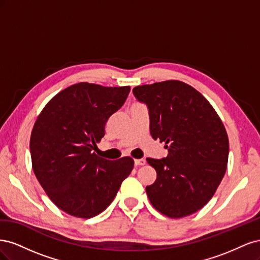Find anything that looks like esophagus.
Returning <instances> with one entry per match:
<instances>
[{
  "mask_svg": "<svg viewBox=\"0 0 260 260\" xmlns=\"http://www.w3.org/2000/svg\"><path fill=\"white\" fill-rule=\"evenodd\" d=\"M145 162H146V160L143 159V158L136 159V160H135V165H136L137 167H138V166H143V165H145Z\"/></svg>",
  "mask_w": 260,
  "mask_h": 260,
  "instance_id": "1",
  "label": "esophagus"
}]
</instances>
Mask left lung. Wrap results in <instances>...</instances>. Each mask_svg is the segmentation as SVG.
Here are the masks:
<instances>
[{
    "mask_svg": "<svg viewBox=\"0 0 260 260\" xmlns=\"http://www.w3.org/2000/svg\"><path fill=\"white\" fill-rule=\"evenodd\" d=\"M133 95L147 106L149 132L168 149L166 158H146L157 178L146 193L165 216L182 218L203 208L225 174L229 140L209 102L177 80L139 85Z\"/></svg>",
    "mask_w": 260,
    "mask_h": 260,
    "instance_id": "left-lung-1",
    "label": "left lung"
}]
</instances>
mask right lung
Returning <instances> with one entry per match:
<instances>
[{"label":"right lung","mask_w":260,"mask_h":260,"mask_svg":"<svg viewBox=\"0 0 260 260\" xmlns=\"http://www.w3.org/2000/svg\"><path fill=\"white\" fill-rule=\"evenodd\" d=\"M129 92L130 86L80 82L55 95L38 117L30 138L35 175L50 200L69 215L101 214L133 169L131 157L108 160L93 153Z\"/></svg>","instance_id":"1"}]
</instances>
